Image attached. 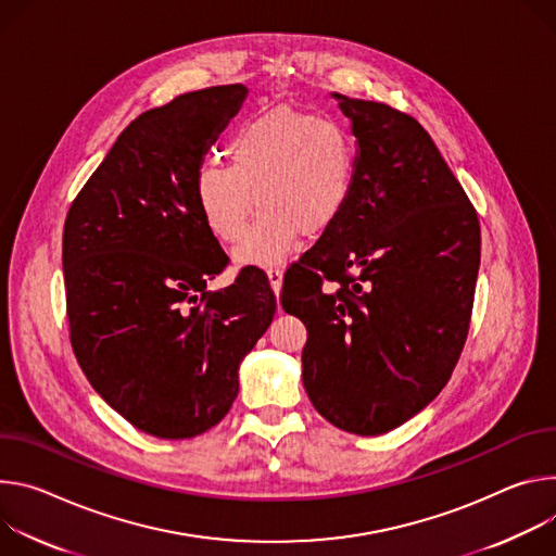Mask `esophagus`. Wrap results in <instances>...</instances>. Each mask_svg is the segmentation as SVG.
<instances>
[{
	"label": "esophagus",
	"mask_w": 556,
	"mask_h": 556,
	"mask_svg": "<svg viewBox=\"0 0 556 556\" xmlns=\"http://www.w3.org/2000/svg\"><path fill=\"white\" fill-rule=\"evenodd\" d=\"M267 278H269V285H271L274 293L280 295V289H282V269H280V267H269V269H267Z\"/></svg>",
	"instance_id": "esophagus-1"
}]
</instances>
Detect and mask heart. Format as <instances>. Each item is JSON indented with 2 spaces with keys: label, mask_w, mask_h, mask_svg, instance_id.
Segmentation results:
<instances>
[{
  "label": "heart",
  "mask_w": 556,
  "mask_h": 556,
  "mask_svg": "<svg viewBox=\"0 0 556 556\" xmlns=\"http://www.w3.org/2000/svg\"><path fill=\"white\" fill-rule=\"evenodd\" d=\"M229 163H201L194 192L210 231L233 242L253 208L236 256L250 265L287 261L300 236H323L344 214L355 180V146L333 118L295 108L267 110L233 132Z\"/></svg>",
  "instance_id": "b5f03b06"
}]
</instances>
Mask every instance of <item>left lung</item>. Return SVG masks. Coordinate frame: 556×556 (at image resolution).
<instances>
[{
    "mask_svg": "<svg viewBox=\"0 0 556 556\" xmlns=\"http://www.w3.org/2000/svg\"><path fill=\"white\" fill-rule=\"evenodd\" d=\"M331 97L355 137L353 192L287 271L282 309L312 327L302 384L316 410L371 438L446 387L468 336L481 236L459 180L413 116ZM323 279L339 291L325 292Z\"/></svg>",
    "mask_w": 556,
    "mask_h": 556,
    "instance_id": "1",
    "label": "left lung"
}]
</instances>
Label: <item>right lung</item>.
Segmentation results:
<instances>
[{"label": "right lung", "instance_id": "1", "mask_svg": "<svg viewBox=\"0 0 556 556\" xmlns=\"http://www.w3.org/2000/svg\"><path fill=\"white\" fill-rule=\"evenodd\" d=\"M247 86L180 94L137 116L64 225L71 342L92 389L148 435L188 440L238 395V366L274 320L261 269L207 291L227 256L194 178Z\"/></svg>", "mask_w": 556, "mask_h": 556}]
</instances>
